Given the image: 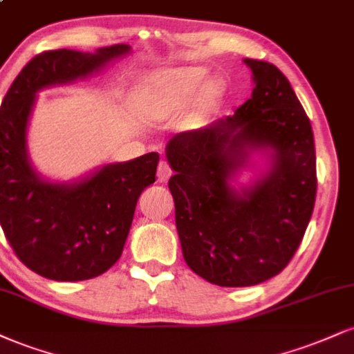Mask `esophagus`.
<instances>
[{
	"label": "esophagus",
	"mask_w": 354,
	"mask_h": 354,
	"mask_svg": "<svg viewBox=\"0 0 354 354\" xmlns=\"http://www.w3.org/2000/svg\"><path fill=\"white\" fill-rule=\"evenodd\" d=\"M169 176H171V168H169V165L166 163V161H160V165H158V181H161V183L168 181Z\"/></svg>",
	"instance_id": "esophagus-1"
}]
</instances>
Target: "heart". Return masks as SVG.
<instances>
[{
    "label": "heart",
    "mask_w": 354,
    "mask_h": 354,
    "mask_svg": "<svg viewBox=\"0 0 354 354\" xmlns=\"http://www.w3.org/2000/svg\"><path fill=\"white\" fill-rule=\"evenodd\" d=\"M203 72L199 69H181L171 71L160 75L155 79V82L147 91L143 92L142 100L143 104L160 107L168 112V110H176L185 107L198 91L199 84L203 80ZM219 93V88L212 85L206 91V93L199 99V109H206L216 95Z\"/></svg>",
    "instance_id": "obj_1"
}]
</instances>
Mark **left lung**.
<instances>
[{"label":"left lung","mask_w":354,"mask_h":354,"mask_svg":"<svg viewBox=\"0 0 354 354\" xmlns=\"http://www.w3.org/2000/svg\"><path fill=\"white\" fill-rule=\"evenodd\" d=\"M252 97L204 130L169 140L166 156L183 257L219 287H249L280 274L299 249L317 196L313 131L274 64L244 59ZM276 150L274 168L243 196L227 180L247 147Z\"/></svg>","instance_id":"8db88e82"}]
</instances>
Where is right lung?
I'll return each mask as SVG.
<instances>
[{"label":"right lung","mask_w":354,"mask_h":354,"mask_svg":"<svg viewBox=\"0 0 354 354\" xmlns=\"http://www.w3.org/2000/svg\"><path fill=\"white\" fill-rule=\"evenodd\" d=\"M127 44L95 54L41 53L11 84L0 107V225L28 269L59 282L99 277L120 259L136 201L155 183L158 153L104 166L75 186L41 181L28 163L26 125L36 92L91 74L129 53Z\"/></svg>","instance_id":"add662e5"}]
</instances>
